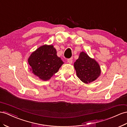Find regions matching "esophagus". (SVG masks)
<instances>
[{
    "label": "esophagus",
    "instance_id": "esophagus-1",
    "mask_svg": "<svg viewBox=\"0 0 127 127\" xmlns=\"http://www.w3.org/2000/svg\"><path fill=\"white\" fill-rule=\"evenodd\" d=\"M67 62L69 64H71L72 63V62H73V58H70V59H68L67 60Z\"/></svg>",
    "mask_w": 127,
    "mask_h": 127
}]
</instances>
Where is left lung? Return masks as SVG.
<instances>
[{
	"mask_svg": "<svg viewBox=\"0 0 127 127\" xmlns=\"http://www.w3.org/2000/svg\"><path fill=\"white\" fill-rule=\"evenodd\" d=\"M74 66L77 77L85 83L95 81L100 75V67L98 63L84 52L80 53Z\"/></svg>",
	"mask_w": 127,
	"mask_h": 127,
	"instance_id": "8db88e82",
	"label": "left lung"
}]
</instances>
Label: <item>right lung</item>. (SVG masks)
I'll list each match as a JSON object with an SVG mask.
<instances>
[{"mask_svg": "<svg viewBox=\"0 0 127 127\" xmlns=\"http://www.w3.org/2000/svg\"><path fill=\"white\" fill-rule=\"evenodd\" d=\"M32 73L43 81L49 80L64 64L52 45H44L31 54L28 60Z\"/></svg>", "mask_w": 127, "mask_h": 127, "instance_id": "add662e5", "label": "right lung"}]
</instances>
